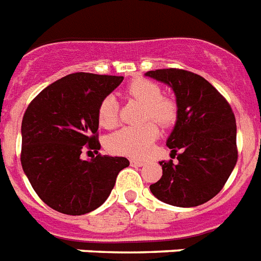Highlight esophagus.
Here are the masks:
<instances>
[{
    "mask_svg": "<svg viewBox=\"0 0 261 261\" xmlns=\"http://www.w3.org/2000/svg\"><path fill=\"white\" fill-rule=\"evenodd\" d=\"M130 165H132V167H143L144 163L141 160H136V159H132V160H130Z\"/></svg>",
    "mask_w": 261,
    "mask_h": 261,
    "instance_id": "1",
    "label": "esophagus"
}]
</instances>
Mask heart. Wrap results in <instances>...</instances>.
<instances>
[{"label": "heart", "mask_w": 261, "mask_h": 261, "mask_svg": "<svg viewBox=\"0 0 261 261\" xmlns=\"http://www.w3.org/2000/svg\"><path fill=\"white\" fill-rule=\"evenodd\" d=\"M126 96L141 102L143 120H153L161 126L173 125L177 120L178 109L171 97L161 96V88L152 80L136 79L128 84ZM98 124L102 128L112 129L118 122V105L113 96L101 100L97 111ZM159 136V129L153 122H145L139 126H126L107 139V149L115 154L129 157H144Z\"/></svg>", "instance_id": "1"}]
</instances>
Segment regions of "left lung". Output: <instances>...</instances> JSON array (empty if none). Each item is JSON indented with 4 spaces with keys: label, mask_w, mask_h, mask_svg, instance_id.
Returning a JSON list of instances; mask_svg holds the SVG:
<instances>
[{
    "label": "left lung",
    "mask_w": 261,
    "mask_h": 261,
    "mask_svg": "<svg viewBox=\"0 0 261 261\" xmlns=\"http://www.w3.org/2000/svg\"><path fill=\"white\" fill-rule=\"evenodd\" d=\"M145 76L169 85L178 109L167 140L177 163L161 161L163 176L150 185V192L169 205H201L220 192L238 161L231 105L196 73L171 68L149 70Z\"/></svg>",
    "instance_id": "8db88e82"
}]
</instances>
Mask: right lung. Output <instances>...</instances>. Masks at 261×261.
Returning <instances> with one entry per match:
<instances>
[{
  "label": "right lung",
  "instance_id": "obj_1",
  "mask_svg": "<svg viewBox=\"0 0 261 261\" xmlns=\"http://www.w3.org/2000/svg\"><path fill=\"white\" fill-rule=\"evenodd\" d=\"M122 76L73 73L34 97L21 125V164L42 201L57 212L80 216L105 203L125 157L83 161L84 150L98 143L97 111L101 100L122 83Z\"/></svg>",
  "mask_w": 261,
  "mask_h": 261
}]
</instances>
